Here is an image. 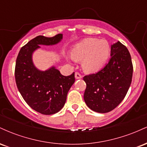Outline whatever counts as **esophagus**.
Returning a JSON list of instances; mask_svg holds the SVG:
<instances>
[{
  "label": "esophagus",
  "mask_w": 147,
  "mask_h": 147,
  "mask_svg": "<svg viewBox=\"0 0 147 147\" xmlns=\"http://www.w3.org/2000/svg\"><path fill=\"white\" fill-rule=\"evenodd\" d=\"M75 78L77 79H82V75H81V74L79 73V72H75Z\"/></svg>",
  "instance_id": "esophagus-1"
}]
</instances>
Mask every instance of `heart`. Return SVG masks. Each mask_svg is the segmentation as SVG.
I'll list each match as a JSON object with an SVG mask.
<instances>
[{
  "instance_id": "obj_1",
  "label": "heart",
  "mask_w": 147,
  "mask_h": 147,
  "mask_svg": "<svg viewBox=\"0 0 147 147\" xmlns=\"http://www.w3.org/2000/svg\"><path fill=\"white\" fill-rule=\"evenodd\" d=\"M111 46L105 39L88 38L76 44L72 50L74 59L82 60L86 72H95L101 70L110 57Z\"/></svg>"
}]
</instances>
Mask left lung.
<instances>
[{
	"mask_svg": "<svg viewBox=\"0 0 147 147\" xmlns=\"http://www.w3.org/2000/svg\"><path fill=\"white\" fill-rule=\"evenodd\" d=\"M111 59L102 70L84 77L86 105L101 113L110 112L122 102L131 86L133 63L131 55L119 41L111 45Z\"/></svg>",
	"mask_w": 147,
	"mask_h": 147,
	"instance_id": "obj_1",
	"label": "left lung"
}]
</instances>
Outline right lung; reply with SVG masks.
<instances>
[{"instance_id": "add662e5", "label": "right lung", "mask_w": 147, "mask_h": 147, "mask_svg": "<svg viewBox=\"0 0 147 147\" xmlns=\"http://www.w3.org/2000/svg\"><path fill=\"white\" fill-rule=\"evenodd\" d=\"M62 34L52 37L38 36L20 50L15 66V80L25 102L36 112L52 115L63 107L70 87L75 83V72L63 76L55 67L41 71L34 65L32 56L39 45H55L61 41Z\"/></svg>"}]
</instances>
